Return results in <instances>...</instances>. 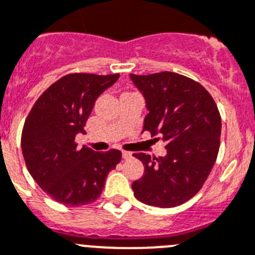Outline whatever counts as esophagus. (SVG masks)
Instances as JSON below:
<instances>
[{"mask_svg": "<svg viewBox=\"0 0 255 255\" xmlns=\"http://www.w3.org/2000/svg\"><path fill=\"white\" fill-rule=\"evenodd\" d=\"M132 157L131 152H128V151H123V158L124 160H129V158Z\"/></svg>", "mask_w": 255, "mask_h": 255, "instance_id": "34e87169", "label": "esophagus"}]
</instances>
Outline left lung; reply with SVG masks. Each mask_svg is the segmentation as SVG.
<instances>
[{
	"instance_id": "left-lung-1",
	"label": "left lung",
	"mask_w": 255,
	"mask_h": 255,
	"mask_svg": "<svg viewBox=\"0 0 255 255\" xmlns=\"http://www.w3.org/2000/svg\"><path fill=\"white\" fill-rule=\"evenodd\" d=\"M148 111L143 130L166 143V154L153 158L134 153L144 174L132 182L143 204L173 208L199 192L219 151L222 121L212 95L199 82L174 72L130 75Z\"/></svg>"
}]
</instances>
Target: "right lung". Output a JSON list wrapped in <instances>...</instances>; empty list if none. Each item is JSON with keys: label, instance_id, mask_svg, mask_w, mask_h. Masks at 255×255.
<instances>
[{"label": "right lung", "instance_id": "right-lung-1", "mask_svg": "<svg viewBox=\"0 0 255 255\" xmlns=\"http://www.w3.org/2000/svg\"><path fill=\"white\" fill-rule=\"evenodd\" d=\"M120 75L72 73L43 91L30 110L21 132V151L36 183L63 205L80 206L101 196L121 152L78 148L77 134L85 125L98 97Z\"/></svg>", "mask_w": 255, "mask_h": 255}]
</instances>
